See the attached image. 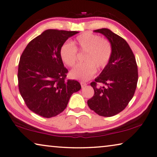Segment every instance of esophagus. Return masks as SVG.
Listing matches in <instances>:
<instances>
[{"label":"esophagus","instance_id":"34e87169","mask_svg":"<svg viewBox=\"0 0 157 157\" xmlns=\"http://www.w3.org/2000/svg\"><path fill=\"white\" fill-rule=\"evenodd\" d=\"M87 85V83H85V82H81V86L82 88H83V87H85Z\"/></svg>","mask_w":157,"mask_h":157}]
</instances>
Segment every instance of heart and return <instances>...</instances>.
I'll list each match as a JSON object with an SVG mask.
<instances>
[{
	"label": "heart",
	"instance_id": "obj_1",
	"mask_svg": "<svg viewBox=\"0 0 157 157\" xmlns=\"http://www.w3.org/2000/svg\"><path fill=\"white\" fill-rule=\"evenodd\" d=\"M77 50L86 52L85 63L79 64L70 72L72 78L86 81L90 79L96 72V68L102 69L109 64L112 55V46L109 40L100 36L86 32L78 36L73 42H66L59 49V56L66 66L72 67L77 62Z\"/></svg>",
	"mask_w": 157,
	"mask_h": 157
}]
</instances>
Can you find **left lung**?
Masks as SVG:
<instances>
[{"mask_svg":"<svg viewBox=\"0 0 157 157\" xmlns=\"http://www.w3.org/2000/svg\"><path fill=\"white\" fill-rule=\"evenodd\" d=\"M109 40L112 55L109 64L90 83L94 95L88 100L91 110L102 117H113L124 110L136 91L138 73L136 57L124 38L108 29L94 31ZM98 83L105 85L98 87Z\"/></svg>","mask_w":157,"mask_h":157,"instance_id":"left-lung-1","label":"left lung"}]
</instances>
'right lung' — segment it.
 I'll list each match as a JSON object with an SVG mask.
<instances>
[{"mask_svg": "<svg viewBox=\"0 0 157 157\" xmlns=\"http://www.w3.org/2000/svg\"><path fill=\"white\" fill-rule=\"evenodd\" d=\"M78 31L48 29L29 43L20 57L18 86L27 107L45 118L66 109L74 93L81 88L75 80H66L68 70L59 56L62 45Z\"/></svg>", "mask_w": 157, "mask_h": 157, "instance_id": "obj_1", "label": "right lung"}]
</instances>
